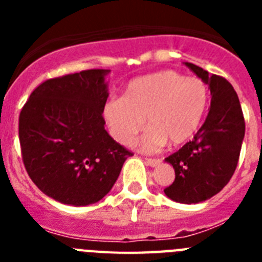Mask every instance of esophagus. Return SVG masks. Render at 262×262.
Returning <instances> with one entry per match:
<instances>
[{
	"label": "esophagus",
	"mask_w": 262,
	"mask_h": 262,
	"mask_svg": "<svg viewBox=\"0 0 262 262\" xmlns=\"http://www.w3.org/2000/svg\"><path fill=\"white\" fill-rule=\"evenodd\" d=\"M145 163L149 166H157L160 164V159H151V157H145Z\"/></svg>",
	"instance_id": "esophagus-1"
}]
</instances>
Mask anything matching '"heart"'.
Here are the masks:
<instances>
[{
    "label": "heart",
    "mask_w": 262,
    "mask_h": 262,
    "mask_svg": "<svg viewBox=\"0 0 262 262\" xmlns=\"http://www.w3.org/2000/svg\"><path fill=\"white\" fill-rule=\"evenodd\" d=\"M209 105V89L202 80L174 71H160L133 80L122 98L103 105V118L111 136L129 145L143 123L148 128L139 147L148 154L165 145L187 142L198 131Z\"/></svg>",
    "instance_id": "b5f03b06"
}]
</instances>
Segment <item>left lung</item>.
I'll return each mask as SVG.
<instances>
[{"label": "left lung", "mask_w": 262, "mask_h": 262, "mask_svg": "<svg viewBox=\"0 0 262 262\" xmlns=\"http://www.w3.org/2000/svg\"><path fill=\"white\" fill-rule=\"evenodd\" d=\"M211 93V106L193 140L165 159L174 168L176 178L164 193L180 203H200L230 182L239 161L245 122L239 97L224 77L191 62H185Z\"/></svg>", "instance_id": "left-lung-1"}]
</instances>
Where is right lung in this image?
I'll use <instances>...</instances> for the list:
<instances>
[{
    "label": "right lung",
    "mask_w": 262,
    "mask_h": 262,
    "mask_svg": "<svg viewBox=\"0 0 262 262\" xmlns=\"http://www.w3.org/2000/svg\"><path fill=\"white\" fill-rule=\"evenodd\" d=\"M108 72L88 69L50 78L35 88L20 111L27 174L46 195L64 205L102 200L133 156L105 129Z\"/></svg>",
    "instance_id": "add662e5"
}]
</instances>
